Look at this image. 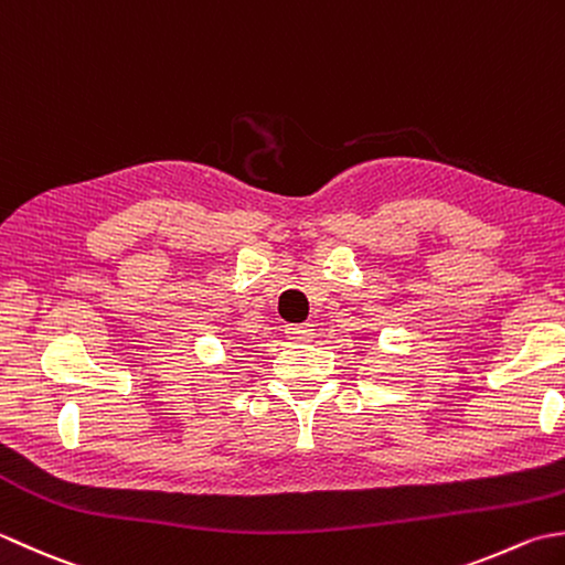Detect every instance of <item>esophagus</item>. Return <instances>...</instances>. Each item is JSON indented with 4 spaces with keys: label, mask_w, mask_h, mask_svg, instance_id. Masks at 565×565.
Returning <instances> with one entry per match:
<instances>
[{
    "label": "esophagus",
    "mask_w": 565,
    "mask_h": 565,
    "mask_svg": "<svg viewBox=\"0 0 565 565\" xmlns=\"http://www.w3.org/2000/svg\"><path fill=\"white\" fill-rule=\"evenodd\" d=\"M285 333L295 341H312V337H315V331L309 324H287Z\"/></svg>",
    "instance_id": "obj_1"
}]
</instances>
